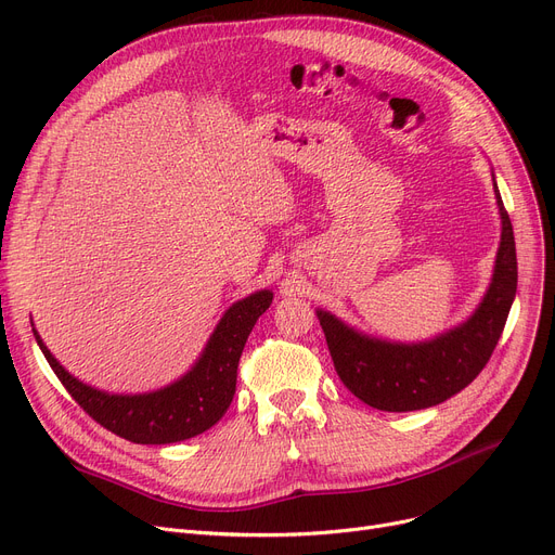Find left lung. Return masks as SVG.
Here are the masks:
<instances>
[{"label": "left lung", "instance_id": "left-lung-1", "mask_svg": "<svg viewBox=\"0 0 555 555\" xmlns=\"http://www.w3.org/2000/svg\"><path fill=\"white\" fill-rule=\"evenodd\" d=\"M490 172L502 236L490 283L468 319L429 339L396 341L369 335L331 310L314 308L341 383L373 410L414 412L452 398L481 373L500 341L517 293V256L513 224L494 170Z\"/></svg>", "mask_w": 555, "mask_h": 555}]
</instances>
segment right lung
<instances>
[{
  "label": "right lung",
  "instance_id": "add662e5",
  "mask_svg": "<svg viewBox=\"0 0 555 555\" xmlns=\"http://www.w3.org/2000/svg\"><path fill=\"white\" fill-rule=\"evenodd\" d=\"M272 299V289H256L231 304L191 369L178 380L143 393H112L80 383L51 356L36 328L34 335L57 380L96 423L132 443L166 446L193 439L224 416L236 393L245 341Z\"/></svg>",
  "mask_w": 555,
  "mask_h": 555
}]
</instances>
